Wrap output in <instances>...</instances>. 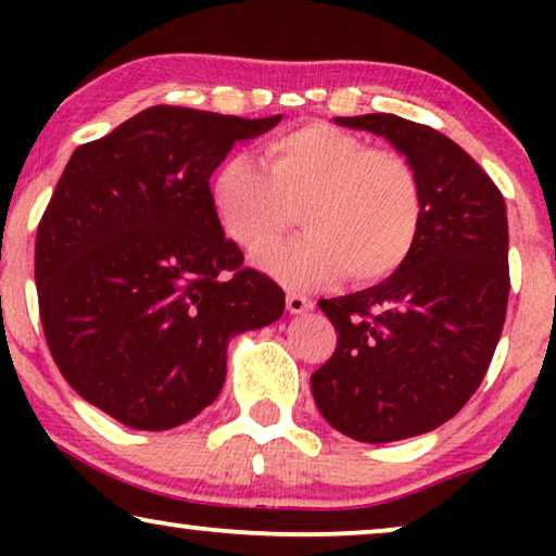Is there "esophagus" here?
<instances>
[{
    "label": "esophagus",
    "mask_w": 556,
    "mask_h": 556,
    "mask_svg": "<svg viewBox=\"0 0 556 556\" xmlns=\"http://www.w3.org/2000/svg\"><path fill=\"white\" fill-rule=\"evenodd\" d=\"M286 308L291 311V314H303V311H311L314 308V301L308 299V295H303V293H288L286 295Z\"/></svg>",
    "instance_id": "1"
}]
</instances>
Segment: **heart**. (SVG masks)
<instances>
[{"instance_id": "b5f03b06", "label": "heart", "mask_w": 556, "mask_h": 556, "mask_svg": "<svg viewBox=\"0 0 556 556\" xmlns=\"http://www.w3.org/2000/svg\"><path fill=\"white\" fill-rule=\"evenodd\" d=\"M212 207L250 257L270 253L295 223L306 232L265 261L278 280L318 288L341 273L377 283L397 273L422 227V185L394 149L329 124H306L265 143V166L245 154L219 164Z\"/></svg>"}]
</instances>
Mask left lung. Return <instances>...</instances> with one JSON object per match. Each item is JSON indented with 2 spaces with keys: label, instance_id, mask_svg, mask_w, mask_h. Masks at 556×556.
<instances>
[{
  "label": "left lung",
  "instance_id": "1",
  "mask_svg": "<svg viewBox=\"0 0 556 556\" xmlns=\"http://www.w3.org/2000/svg\"><path fill=\"white\" fill-rule=\"evenodd\" d=\"M333 121L390 139L422 185L405 265L367 291L318 301L339 331L311 375L318 413L359 443H392L458 415L489 371L511 288L506 202L438 128L392 113Z\"/></svg>",
  "mask_w": 556,
  "mask_h": 556
}]
</instances>
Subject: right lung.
I'll return each instance as SVG.
<instances>
[{
    "label": "right lung",
    "instance_id": "right-lung-1",
    "mask_svg": "<svg viewBox=\"0 0 556 556\" xmlns=\"http://www.w3.org/2000/svg\"><path fill=\"white\" fill-rule=\"evenodd\" d=\"M280 116L151 105L73 151L35 240L40 321L60 375L136 430H169L217 400L227 339L286 308L242 265L210 177Z\"/></svg>",
    "mask_w": 556,
    "mask_h": 556
}]
</instances>
